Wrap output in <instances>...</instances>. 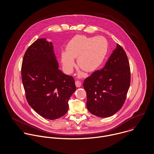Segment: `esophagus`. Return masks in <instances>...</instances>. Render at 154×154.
<instances>
[{
    "instance_id": "34e87169",
    "label": "esophagus",
    "mask_w": 154,
    "mask_h": 154,
    "mask_svg": "<svg viewBox=\"0 0 154 154\" xmlns=\"http://www.w3.org/2000/svg\"><path fill=\"white\" fill-rule=\"evenodd\" d=\"M75 85H76V87H78V88H79V87H81V82L79 81H75Z\"/></svg>"
}]
</instances>
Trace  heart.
I'll return each instance as SVG.
<instances>
[{
  "label": "heart",
  "instance_id": "b5f03b06",
  "mask_svg": "<svg viewBox=\"0 0 154 154\" xmlns=\"http://www.w3.org/2000/svg\"><path fill=\"white\" fill-rule=\"evenodd\" d=\"M108 49L106 40L103 37H88L76 35L66 46V52L62 54V63L67 73H70L77 58L78 66L87 72L97 69L103 62Z\"/></svg>",
  "mask_w": 154,
  "mask_h": 154
}]
</instances>
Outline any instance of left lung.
I'll list each match as a JSON object with an SVG mask.
<instances>
[{
	"label": "left lung",
	"instance_id": "obj_1",
	"mask_svg": "<svg viewBox=\"0 0 154 154\" xmlns=\"http://www.w3.org/2000/svg\"><path fill=\"white\" fill-rule=\"evenodd\" d=\"M130 84L128 56L117 44L104 67L95 71L84 82L88 111L100 117L112 116L123 106Z\"/></svg>",
	"mask_w": 154,
	"mask_h": 154
}]
</instances>
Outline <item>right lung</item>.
<instances>
[{
  "instance_id": "right-lung-1",
  "label": "right lung",
  "mask_w": 154,
  "mask_h": 154,
  "mask_svg": "<svg viewBox=\"0 0 154 154\" xmlns=\"http://www.w3.org/2000/svg\"><path fill=\"white\" fill-rule=\"evenodd\" d=\"M51 42L37 39L23 56L21 76L29 105L44 118L54 120L64 116L68 101L76 91L74 79L59 69Z\"/></svg>"
}]
</instances>
